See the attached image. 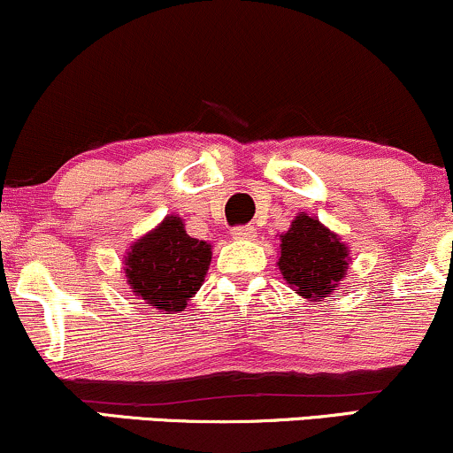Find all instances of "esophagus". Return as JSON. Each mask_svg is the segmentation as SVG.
Here are the masks:
<instances>
[{
  "label": "esophagus",
  "instance_id": "1",
  "mask_svg": "<svg viewBox=\"0 0 453 453\" xmlns=\"http://www.w3.org/2000/svg\"><path fill=\"white\" fill-rule=\"evenodd\" d=\"M256 236H257V230L253 226L234 227V230H232L234 241H256Z\"/></svg>",
  "mask_w": 453,
  "mask_h": 453
}]
</instances>
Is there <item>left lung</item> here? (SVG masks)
Masks as SVG:
<instances>
[{
  "mask_svg": "<svg viewBox=\"0 0 453 453\" xmlns=\"http://www.w3.org/2000/svg\"><path fill=\"white\" fill-rule=\"evenodd\" d=\"M279 241L277 266L296 294L321 303L341 288L351 262L349 247L317 217L298 212Z\"/></svg>",
  "mask_w": 453,
  "mask_h": 453,
  "instance_id": "left-lung-1",
  "label": "left lung"
}]
</instances>
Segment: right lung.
Returning <instances> with one entry per match:
<instances>
[{"instance_id": "right-lung-1", "label": "right lung", "mask_w": 453, "mask_h": 453, "mask_svg": "<svg viewBox=\"0 0 453 453\" xmlns=\"http://www.w3.org/2000/svg\"><path fill=\"white\" fill-rule=\"evenodd\" d=\"M211 242L191 238L179 215L164 217L127 249L123 273L138 300L159 313H179L204 283Z\"/></svg>"}]
</instances>
